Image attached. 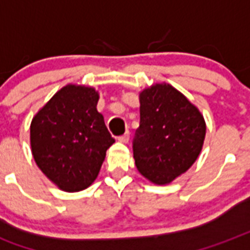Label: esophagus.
I'll return each instance as SVG.
<instances>
[{
    "label": "esophagus",
    "mask_w": 250,
    "mask_h": 250,
    "mask_svg": "<svg viewBox=\"0 0 250 250\" xmlns=\"http://www.w3.org/2000/svg\"><path fill=\"white\" fill-rule=\"evenodd\" d=\"M118 140H119L120 143H128V140H130V132L127 131L125 135L119 136V138H118Z\"/></svg>",
    "instance_id": "1"
}]
</instances>
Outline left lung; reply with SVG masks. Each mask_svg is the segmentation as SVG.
<instances>
[{
    "instance_id": "1",
    "label": "left lung",
    "mask_w": 250,
    "mask_h": 250,
    "mask_svg": "<svg viewBox=\"0 0 250 250\" xmlns=\"http://www.w3.org/2000/svg\"><path fill=\"white\" fill-rule=\"evenodd\" d=\"M140 125L134 139L138 171L156 186L171 184L192 167L204 144V116L168 83L139 92Z\"/></svg>"
}]
</instances>
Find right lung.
Returning <instances> with one entry per match:
<instances>
[{
	"label": "right lung",
	"instance_id": "1",
	"mask_svg": "<svg viewBox=\"0 0 250 250\" xmlns=\"http://www.w3.org/2000/svg\"><path fill=\"white\" fill-rule=\"evenodd\" d=\"M99 92L67 84L37 112L30 146L37 166L64 192H79L95 182L106 151L115 143L98 112Z\"/></svg>",
	"mask_w": 250,
	"mask_h": 250
}]
</instances>
